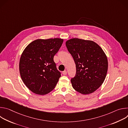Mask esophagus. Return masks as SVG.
<instances>
[{
    "label": "esophagus",
    "mask_w": 128,
    "mask_h": 128,
    "mask_svg": "<svg viewBox=\"0 0 128 128\" xmlns=\"http://www.w3.org/2000/svg\"><path fill=\"white\" fill-rule=\"evenodd\" d=\"M62 74L63 75H66L67 74V71L66 70H64V71L62 72Z\"/></svg>",
    "instance_id": "esophagus-1"
}]
</instances>
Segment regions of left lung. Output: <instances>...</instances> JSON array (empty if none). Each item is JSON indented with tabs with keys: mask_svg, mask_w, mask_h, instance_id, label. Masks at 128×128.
<instances>
[{
	"mask_svg": "<svg viewBox=\"0 0 128 128\" xmlns=\"http://www.w3.org/2000/svg\"><path fill=\"white\" fill-rule=\"evenodd\" d=\"M68 52L76 65V76L71 79L77 92L84 95L92 93L103 84L108 69L105 54L96 42L79 38L66 42Z\"/></svg>",
	"mask_w": 128,
	"mask_h": 128,
	"instance_id": "8db88e82",
	"label": "left lung"
}]
</instances>
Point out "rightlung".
Returning a JSON list of instances; mask_svg holds the SVG:
<instances>
[{
    "mask_svg": "<svg viewBox=\"0 0 128 128\" xmlns=\"http://www.w3.org/2000/svg\"><path fill=\"white\" fill-rule=\"evenodd\" d=\"M63 40H36L24 50L20 58L19 70L26 86L36 94L46 95L55 88L61 72L57 69L54 57Z\"/></svg>",
    "mask_w": 128,
    "mask_h": 128,
    "instance_id": "1",
    "label": "right lung"
}]
</instances>
